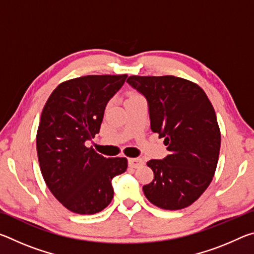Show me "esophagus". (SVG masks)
Wrapping results in <instances>:
<instances>
[{"mask_svg":"<svg viewBox=\"0 0 254 254\" xmlns=\"http://www.w3.org/2000/svg\"><path fill=\"white\" fill-rule=\"evenodd\" d=\"M143 160L140 158H130L128 159V166L131 167V168H139V167L143 166Z\"/></svg>","mask_w":254,"mask_h":254,"instance_id":"obj_1","label":"esophagus"}]
</instances>
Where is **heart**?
I'll return each instance as SVG.
<instances>
[{
  "label": "heart",
  "mask_w": 254,
  "mask_h": 254,
  "mask_svg": "<svg viewBox=\"0 0 254 254\" xmlns=\"http://www.w3.org/2000/svg\"><path fill=\"white\" fill-rule=\"evenodd\" d=\"M131 96H134V95H131Z\"/></svg>",
  "instance_id": "obj_1"
}]
</instances>
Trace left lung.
<instances>
[{
  "mask_svg": "<svg viewBox=\"0 0 254 254\" xmlns=\"http://www.w3.org/2000/svg\"><path fill=\"white\" fill-rule=\"evenodd\" d=\"M127 83L147 98L151 130L169 154L147 162L153 180L143 186L162 209L188 207L209 186L216 170L221 132L214 107L198 85L175 76H130Z\"/></svg>",
  "mask_w": 254,
  "mask_h": 254,
  "instance_id": "obj_1",
  "label": "left lung"
}]
</instances>
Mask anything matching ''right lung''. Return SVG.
<instances>
[{
  "mask_svg": "<svg viewBox=\"0 0 254 254\" xmlns=\"http://www.w3.org/2000/svg\"><path fill=\"white\" fill-rule=\"evenodd\" d=\"M127 75H88L59 84L42 110L37 132L40 170L53 195L70 212L96 214L113 198L112 179L127 158H105L85 142L100 132L107 103Z\"/></svg>",
  "mask_w": 254,
  "mask_h": 254,
  "instance_id": "add662e5",
  "label": "right lung"
}]
</instances>
